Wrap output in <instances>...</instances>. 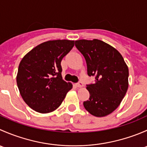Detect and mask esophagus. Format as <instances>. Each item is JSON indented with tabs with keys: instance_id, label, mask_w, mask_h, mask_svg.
<instances>
[{
	"instance_id": "34e87169",
	"label": "esophagus",
	"mask_w": 147,
	"mask_h": 147,
	"mask_svg": "<svg viewBox=\"0 0 147 147\" xmlns=\"http://www.w3.org/2000/svg\"><path fill=\"white\" fill-rule=\"evenodd\" d=\"M76 86H77V87H82L84 85H83V83H82V82H80L77 83Z\"/></svg>"
}]
</instances>
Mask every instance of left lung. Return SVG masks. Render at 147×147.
Returning <instances> with one entry per match:
<instances>
[{
	"instance_id": "obj_1",
	"label": "left lung",
	"mask_w": 147,
	"mask_h": 147,
	"mask_svg": "<svg viewBox=\"0 0 147 147\" xmlns=\"http://www.w3.org/2000/svg\"><path fill=\"white\" fill-rule=\"evenodd\" d=\"M75 46L85 58L89 76H96L95 82L86 87L90 98L83 103L84 108L97 117L109 115L128 90V67L117 49L100 40H79Z\"/></svg>"
}]
</instances>
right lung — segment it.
Wrapping results in <instances>:
<instances>
[{
    "label": "right lung",
    "instance_id": "right-lung-1",
    "mask_svg": "<svg viewBox=\"0 0 147 147\" xmlns=\"http://www.w3.org/2000/svg\"><path fill=\"white\" fill-rule=\"evenodd\" d=\"M75 41L48 40L28 52L19 64L16 81L24 102L39 113H50L62 104L72 84L62 77L61 61Z\"/></svg>",
    "mask_w": 147,
    "mask_h": 147
}]
</instances>
